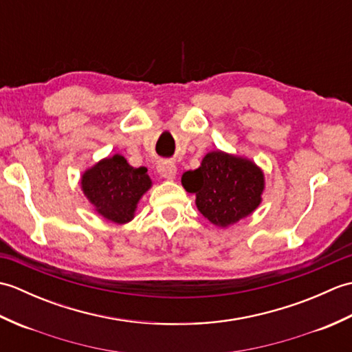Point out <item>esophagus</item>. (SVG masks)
Segmentation results:
<instances>
[{"instance_id":"1","label":"esophagus","mask_w":352,"mask_h":352,"mask_svg":"<svg viewBox=\"0 0 352 352\" xmlns=\"http://www.w3.org/2000/svg\"><path fill=\"white\" fill-rule=\"evenodd\" d=\"M157 172L166 180H174L177 175V166L172 162H162L157 164Z\"/></svg>"}]
</instances>
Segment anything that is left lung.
Here are the masks:
<instances>
[{
  "mask_svg": "<svg viewBox=\"0 0 352 352\" xmlns=\"http://www.w3.org/2000/svg\"><path fill=\"white\" fill-rule=\"evenodd\" d=\"M182 184L195 193V204L204 218L227 228L260 206L265 174L246 157L216 149L203 157L198 169L184 172Z\"/></svg>",
  "mask_w": 352,
  "mask_h": 352,
  "instance_id": "obj_1",
  "label": "left lung"
}]
</instances>
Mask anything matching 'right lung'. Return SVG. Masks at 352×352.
Segmentation results:
<instances>
[{
  "mask_svg": "<svg viewBox=\"0 0 352 352\" xmlns=\"http://www.w3.org/2000/svg\"><path fill=\"white\" fill-rule=\"evenodd\" d=\"M145 166L133 168L121 154L95 163L81 175V190L95 212L113 223L130 222L140 198L153 186Z\"/></svg>",
  "mask_w": 352,
  "mask_h": 352,
  "instance_id": "right-lung-1",
  "label": "right lung"
}]
</instances>
